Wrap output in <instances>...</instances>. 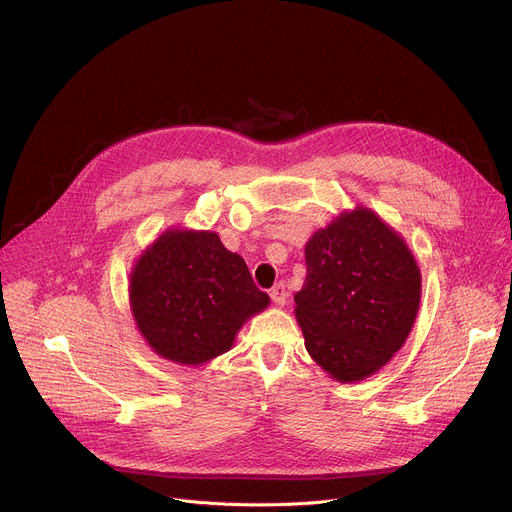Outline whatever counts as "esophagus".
Listing matches in <instances>:
<instances>
[{"label": "esophagus", "instance_id": "obj_1", "mask_svg": "<svg viewBox=\"0 0 512 512\" xmlns=\"http://www.w3.org/2000/svg\"><path fill=\"white\" fill-rule=\"evenodd\" d=\"M269 296H271V300H273V304L275 306H283L285 302H287V298H289V291H287V287H285V283H275L273 287H271V291H269Z\"/></svg>", "mask_w": 512, "mask_h": 512}]
</instances>
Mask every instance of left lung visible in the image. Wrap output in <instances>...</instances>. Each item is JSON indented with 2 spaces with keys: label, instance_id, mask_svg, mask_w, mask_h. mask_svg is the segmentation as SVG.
I'll list each match as a JSON object with an SVG mask.
<instances>
[{
  "label": "left lung",
  "instance_id": "8db88e82",
  "mask_svg": "<svg viewBox=\"0 0 512 512\" xmlns=\"http://www.w3.org/2000/svg\"><path fill=\"white\" fill-rule=\"evenodd\" d=\"M296 318L306 348L340 383L377 373L407 340L421 273L405 241L373 210L342 212L306 245Z\"/></svg>",
  "mask_w": 512,
  "mask_h": 512
}]
</instances>
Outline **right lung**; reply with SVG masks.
Returning a JSON list of instances; mask_svg holds the SVG:
<instances>
[{
    "label": "right lung",
    "instance_id": "1",
    "mask_svg": "<svg viewBox=\"0 0 512 512\" xmlns=\"http://www.w3.org/2000/svg\"><path fill=\"white\" fill-rule=\"evenodd\" d=\"M129 304L158 356L198 367L227 352L241 326L269 306V296L216 233L168 229L137 259Z\"/></svg>",
    "mask_w": 512,
    "mask_h": 512
}]
</instances>
